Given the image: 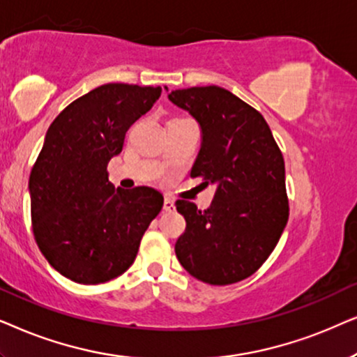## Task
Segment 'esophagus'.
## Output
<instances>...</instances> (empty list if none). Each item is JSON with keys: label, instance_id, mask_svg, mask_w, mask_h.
<instances>
[{"label": "esophagus", "instance_id": "esophagus-1", "mask_svg": "<svg viewBox=\"0 0 357 357\" xmlns=\"http://www.w3.org/2000/svg\"><path fill=\"white\" fill-rule=\"evenodd\" d=\"M163 208H165L166 212H171V211H174V201H173V199H169V197H165Z\"/></svg>", "mask_w": 357, "mask_h": 357}]
</instances>
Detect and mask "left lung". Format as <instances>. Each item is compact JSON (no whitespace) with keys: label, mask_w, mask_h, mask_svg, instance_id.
<instances>
[{"label":"left lung","mask_w":357,"mask_h":357,"mask_svg":"<svg viewBox=\"0 0 357 357\" xmlns=\"http://www.w3.org/2000/svg\"><path fill=\"white\" fill-rule=\"evenodd\" d=\"M169 101L201 126L192 178L215 186L207 211L179 199L186 230L179 263L199 281L227 286L250 278L269 258L289 218L286 168L264 117L220 86L176 89Z\"/></svg>","instance_id":"obj_1"}]
</instances>
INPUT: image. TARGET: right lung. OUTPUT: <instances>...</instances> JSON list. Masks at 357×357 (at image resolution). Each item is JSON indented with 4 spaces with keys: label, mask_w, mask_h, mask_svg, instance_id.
Segmentation results:
<instances>
[{
    "label": "right lung",
    "mask_w": 357,
    "mask_h": 357,
    "mask_svg": "<svg viewBox=\"0 0 357 357\" xmlns=\"http://www.w3.org/2000/svg\"><path fill=\"white\" fill-rule=\"evenodd\" d=\"M160 94V86L102 84L68 104L47 130L29 178L32 230L52 268L73 282L126 273L163 207L156 189L123 191L107 178L126 132Z\"/></svg>",
    "instance_id": "right-lung-1"
}]
</instances>
